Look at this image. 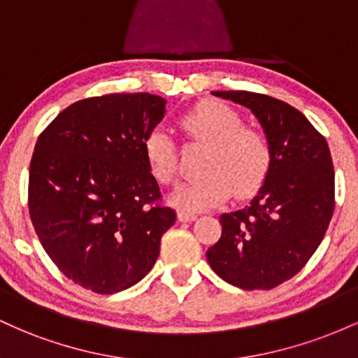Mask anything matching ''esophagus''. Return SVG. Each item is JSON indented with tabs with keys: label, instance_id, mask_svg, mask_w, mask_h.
<instances>
[{
	"label": "esophagus",
	"instance_id": "esophagus-1",
	"mask_svg": "<svg viewBox=\"0 0 358 358\" xmlns=\"http://www.w3.org/2000/svg\"><path fill=\"white\" fill-rule=\"evenodd\" d=\"M196 213L195 212H188V210H178V220L182 222H192L196 219Z\"/></svg>",
	"mask_w": 358,
	"mask_h": 358
}]
</instances>
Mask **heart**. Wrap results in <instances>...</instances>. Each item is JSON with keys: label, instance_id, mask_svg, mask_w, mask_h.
I'll return each instance as SVG.
<instances>
[{"label": "heart", "instance_id": "1", "mask_svg": "<svg viewBox=\"0 0 358 358\" xmlns=\"http://www.w3.org/2000/svg\"><path fill=\"white\" fill-rule=\"evenodd\" d=\"M180 126L192 141L207 145L199 178L175 188L170 200L185 210H207L234 195H254L264 183L273 163L268 136L256 127L244 126L237 110L222 102H202L180 119ZM146 165L159 183L168 185L176 176L173 139L156 127L143 143Z\"/></svg>", "mask_w": 358, "mask_h": 358}]
</instances>
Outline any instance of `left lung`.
<instances>
[{
  "label": "left lung",
  "mask_w": 358,
  "mask_h": 358,
  "mask_svg": "<svg viewBox=\"0 0 358 358\" xmlns=\"http://www.w3.org/2000/svg\"><path fill=\"white\" fill-rule=\"evenodd\" d=\"M256 116L273 150L257 195L222 213V236L207 261L229 285L273 289L298 274L322 244L335 208L330 148L308 119L286 102L248 90L212 92Z\"/></svg>",
  "instance_id": "left-lung-1"
}]
</instances>
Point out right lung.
I'll use <instances>...</instances> for the list:
<instances>
[{
  "instance_id": "1",
  "label": "right lung",
  "mask_w": 358,
  "mask_h": 358,
  "mask_svg": "<svg viewBox=\"0 0 358 358\" xmlns=\"http://www.w3.org/2000/svg\"><path fill=\"white\" fill-rule=\"evenodd\" d=\"M148 92L73 102L40 134L28 207L43 249L76 285L99 294L150 273L176 212L158 203L143 143L165 117Z\"/></svg>"
}]
</instances>
